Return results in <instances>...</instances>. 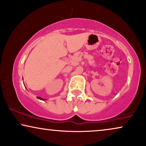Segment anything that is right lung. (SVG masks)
Instances as JSON below:
<instances>
[{"mask_svg":"<svg viewBox=\"0 0 146 146\" xmlns=\"http://www.w3.org/2000/svg\"><path fill=\"white\" fill-rule=\"evenodd\" d=\"M38 98V99H40V100H45V99H43V98H42L41 97H37Z\"/></svg>","mask_w":146,"mask_h":146,"instance_id":"right-lung-1","label":"right lung"}]
</instances>
